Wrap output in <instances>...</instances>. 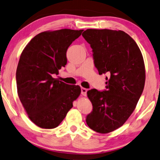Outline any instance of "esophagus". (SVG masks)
Listing matches in <instances>:
<instances>
[{
	"label": "esophagus",
	"mask_w": 160,
	"mask_h": 160,
	"mask_svg": "<svg viewBox=\"0 0 160 160\" xmlns=\"http://www.w3.org/2000/svg\"><path fill=\"white\" fill-rule=\"evenodd\" d=\"M87 91L88 90L86 89V88H81V94H82L83 96H86V95H87Z\"/></svg>",
	"instance_id": "34e87169"
}]
</instances>
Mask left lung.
<instances>
[{
  "label": "left lung",
  "mask_w": 160,
  "mask_h": 160,
  "mask_svg": "<svg viewBox=\"0 0 160 160\" xmlns=\"http://www.w3.org/2000/svg\"><path fill=\"white\" fill-rule=\"evenodd\" d=\"M82 35L92 48L99 74L109 75L106 90L88 91L92 110L86 122L97 132L108 133L125 122L141 97L145 82L143 57L135 40L122 30L88 29Z\"/></svg>",
  "instance_id": "left-lung-1"
}]
</instances>
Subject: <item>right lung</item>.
Returning <instances> with one entry per match:
<instances>
[{
    "label": "right lung",
    "mask_w": 160,
    "mask_h": 160,
    "mask_svg": "<svg viewBox=\"0 0 160 160\" xmlns=\"http://www.w3.org/2000/svg\"><path fill=\"white\" fill-rule=\"evenodd\" d=\"M82 31L40 32L21 53L16 70L18 94L30 120L40 128H57L80 95V86L68 85L52 75L67 64L68 48Z\"/></svg>",
    "instance_id": "1"
}]
</instances>
